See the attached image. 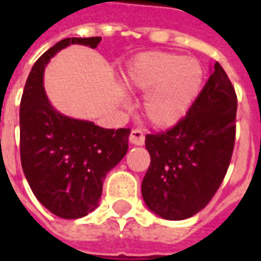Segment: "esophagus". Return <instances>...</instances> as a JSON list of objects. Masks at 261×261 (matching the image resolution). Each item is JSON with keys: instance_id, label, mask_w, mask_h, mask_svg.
Returning a JSON list of instances; mask_svg holds the SVG:
<instances>
[{"instance_id": "esophagus-1", "label": "esophagus", "mask_w": 261, "mask_h": 261, "mask_svg": "<svg viewBox=\"0 0 261 261\" xmlns=\"http://www.w3.org/2000/svg\"><path fill=\"white\" fill-rule=\"evenodd\" d=\"M130 142L133 145H144V142H145V136H144V133H142L141 130H138V128L131 131Z\"/></svg>"}]
</instances>
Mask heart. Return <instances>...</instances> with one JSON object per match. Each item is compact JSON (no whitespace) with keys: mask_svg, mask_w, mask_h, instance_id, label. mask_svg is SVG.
<instances>
[{"mask_svg":"<svg viewBox=\"0 0 261 261\" xmlns=\"http://www.w3.org/2000/svg\"><path fill=\"white\" fill-rule=\"evenodd\" d=\"M123 82L130 91L147 93V119L159 128H168L190 110L201 91L204 68L198 60L181 54L144 53L128 64Z\"/></svg>","mask_w":261,"mask_h":261,"instance_id":"heart-1","label":"heart"}]
</instances>
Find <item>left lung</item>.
Masks as SVG:
<instances>
[{
  "mask_svg": "<svg viewBox=\"0 0 261 261\" xmlns=\"http://www.w3.org/2000/svg\"><path fill=\"white\" fill-rule=\"evenodd\" d=\"M238 99L219 63L183 119L168 131L148 134L151 165L141 185L147 207L180 221L211 201L233 152Z\"/></svg>",
  "mask_w": 261,
  "mask_h": 261,
  "instance_id": "obj_1",
  "label": "left lung"
}]
</instances>
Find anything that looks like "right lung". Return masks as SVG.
<instances>
[{
	"instance_id": "1",
	"label": "right lung",
	"mask_w": 261,
	"mask_h": 261,
	"mask_svg": "<svg viewBox=\"0 0 261 261\" xmlns=\"http://www.w3.org/2000/svg\"><path fill=\"white\" fill-rule=\"evenodd\" d=\"M102 37H67L37 60L20 100V162L32 192L60 218L85 217L99 205L103 180L128 149L130 128H102L59 113L43 86L44 67L69 44L96 48Z\"/></svg>"
}]
</instances>
